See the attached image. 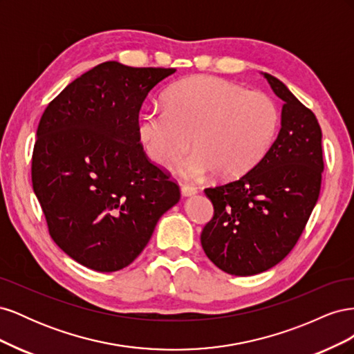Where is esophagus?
<instances>
[{
    "mask_svg": "<svg viewBox=\"0 0 354 354\" xmlns=\"http://www.w3.org/2000/svg\"><path fill=\"white\" fill-rule=\"evenodd\" d=\"M181 194H183L185 196H192V195L198 194V187L192 186V185H183L181 186Z\"/></svg>",
    "mask_w": 354,
    "mask_h": 354,
    "instance_id": "esophagus-1",
    "label": "esophagus"
}]
</instances>
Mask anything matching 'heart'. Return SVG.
Segmentation results:
<instances>
[{
	"label": "heart",
	"mask_w": 354,
	"mask_h": 354,
	"mask_svg": "<svg viewBox=\"0 0 354 354\" xmlns=\"http://www.w3.org/2000/svg\"><path fill=\"white\" fill-rule=\"evenodd\" d=\"M168 108L152 106L138 120L137 134L147 156L160 167L181 165L189 177L229 180L245 174L269 152L281 113L264 93L217 77H190L168 91Z\"/></svg>",
	"instance_id": "heart-1"
}]
</instances>
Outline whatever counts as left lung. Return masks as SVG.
<instances>
[{"instance_id": "8db88e82", "label": "left lung", "mask_w": 354, "mask_h": 354, "mask_svg": "<svg viewBox=\"0 0 354 354\" xmlns=\"http://www.w3.org/2000/svg\"><path fill=\"white\" fill-rule=\"evenodd\" d=\"M264 78L283 100L277 138L248 173L205 189L214 216L201 233L202 248L234 276L269 270L291 252L322 185V130L315 113L279 80Z\"/></svg>"}]
</instances>
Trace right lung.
Wrapping results in <instances>:
<instances>
[{
    "mask_svg": "<svg viewBox=\"0 0 354 354\" xmlns=\"http://www.w3.org/2000/svg\"><path fill=\"white\" fill-rule=\"evenodd\" d=\"M174 68L100 63L71 82L42 113L32 153V187L51 239L95 272L131 264L178 183L143 151L142 104Z\"/></svg>",
    "mask_w": 354,
    "mask_h": 354,
    "instance_id": "obj_1",
    "label": "right lung"
}]
</instances>
